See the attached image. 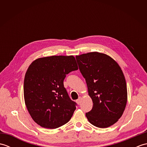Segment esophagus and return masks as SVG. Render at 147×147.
<instances>
[{"instance_id":"1","label":"esophagus","mask_w":147,"mask_h":147,"mask_svg":"<svg viewBox=\"0 0 147 147\" xmlns=\"http://www.w3.org/2000/svg\"><path fill=\"white\" fill-rule=\"evenodd\" d=\"M81 100H82V98H81V97H79V98H78V99L76 100V102H77V104H80V102H81Z\"/></svg>"}]
</instances>
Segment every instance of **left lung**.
<instances>
[{
	"label": "left lung",
	"mask_w": 147,
	"mask_h": 147,
	"mask_svg": "<svg viewBox=\"0 0 147 147\" xmlns=\"http://www.w3.org/2000/svg\"><path fill=\"white\" fill-rule=\"evenodd\" d=\"M76 59L93 101L92 109L86 113L88 121L101 128L113 125L127 103L126 83L120 66L109 55L96 52Z\"/></svg>",
	"instance_id": "1"
}]
</instances>
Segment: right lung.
<instances>
[{"label":"right lung","mask_w":147,"mask_h":147,"mask_svg":"<svg viewBox=\"0 0 147 147\" xmlns=\"http://www.w3.org/2000/svg\"><path fill=\"white\" fill-rule=\"evenodd\" d=\"M78 69L73 55L39 58L30 64L24 80V97L33 121L43 127L55 129L66 124L76 109L64 80Z\"/></svg>","instance_id":"right-lung-1"}]
</instances>
